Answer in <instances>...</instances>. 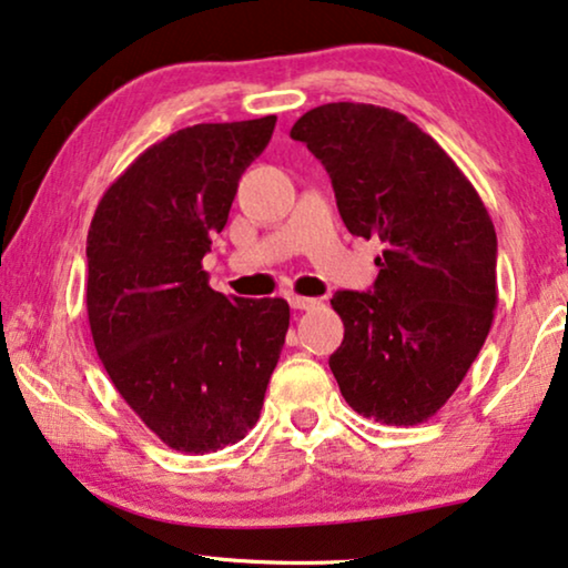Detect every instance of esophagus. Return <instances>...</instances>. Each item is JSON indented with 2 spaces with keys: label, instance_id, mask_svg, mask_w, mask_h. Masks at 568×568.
Wrapping results in <instances>:
<instances>
[{
  "label": "esophagus",
  "instance_id": "34e87169",
  "mask_svg": "<svg viewBox=\"0 0 568 568\" xmlns=\"http://www.w3.org/2000/svg\"><path fill=\"white\" fill-rule=\"evenodd\" d=\"M290 304L294 310H317L320 300L315 297H300V294H290Z\"/></svg>",
  "mask_w": 568,
  "mask_h": 568
}]
</instances>
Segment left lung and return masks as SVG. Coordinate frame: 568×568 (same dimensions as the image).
<instances>
[{
    "label": "left lung",
    "mask_w": 568,
    "mask_h": 568,
    "mask_svg": "<svg viewBox=\"0 0 568 568\" xmlns=\"http://www.w3.org/2000/svg\"><path fill=\"white\" fill-rule=\"evenodd\" d=\"M331 174L348 233L379 237L374 292H335L331 372L358 415L417 425L464 382L495 320L497 233L454 159L405 114L333 102L292 128Z\"/></svg>",
    "instance_id": "left-lung-1"
}]
</instances>
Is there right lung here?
Masks as SVG:
<instances>
[{
    "mask_svg": "<svg viewBox=\"0 0 568 568\" xmlns=\"http://www.w3.org/2000/svg\"><path fill=\"white\" fill-rule=\"evenodd\" d=\"M276 114L202 122L143 151L87 235V312L114 389L169 448L210 454L256 425L290 331L284 300H227L202 268Z\"/></svg>",
    "mask_w": 568,
    "mask_h": 568,
    "instance_id": "add662e5",
    "label": "right lung"
}]
</instances>
